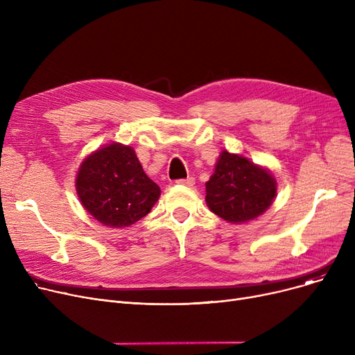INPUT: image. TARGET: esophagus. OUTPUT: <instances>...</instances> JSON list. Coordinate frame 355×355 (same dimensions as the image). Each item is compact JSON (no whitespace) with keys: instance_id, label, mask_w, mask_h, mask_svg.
I'll list each match as a JSON object with an SVG mask.
<instances>
[{"instance_id":"obj_1","label":"esophagus","mask_w":355,"mask_h":355,"mask_svg":"<svg viewBox=\"0 0 355 355\" xmlns=\"http://www.w3.org/2000/svg\"><path fill=\"white\" fill-rule=\"evenodd\" d=\"M178 184H182V185H189V187H191V185H194L196 182V178L194 177H187V178H180L177 180Z\"/></svg>"}]
</instances>
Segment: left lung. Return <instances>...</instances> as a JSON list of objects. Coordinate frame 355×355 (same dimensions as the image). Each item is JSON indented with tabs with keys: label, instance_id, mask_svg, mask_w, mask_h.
<instances>
[{
	"label": "left lung",
	"instance_id": "1",
	"mask_svg": "<svg viewBox=\"0 0 355 355\" xmlns=\"http://www.w3.org/2000/svg\"><path fill=\"white\" fill-rule=\"evenodd\" d=\"M276 196L272 174L245 157L223 151L206 182L210 210L230 223L253 220L268 210Z\"/></svg>",
	"mask_w": 355,
	"mask_h": 355
}]
</instances>
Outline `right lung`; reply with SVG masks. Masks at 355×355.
Segmentation results:
<instances>
[{
    "label": "right lung",
    "mask_w": 355,
    "mask_h": 355,
    "mask_svg": "<svg viewBox=\"0 0 355 355\" xmlns=\"http://www.w3.org/2000/svg\"><path fill=\"white\" fill-rule=\"evenodd\" d=\"M76 189L83 207L110 227H126L151 211L161 190L130 146L110 144L80 165Z\"/></svg>",
    "instance_id": "1"
}]
</instances>
